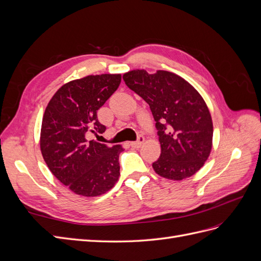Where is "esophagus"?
Returning a JSON list of instances; mask_svg holds the SVG:
<instances>
[{
	"label": "esophagus",
	"instance_id": "esophagus-1",
	"mask_svg": "<svg viewBox=\"0 0 261 261\" xmlns=\"http://www.w3.org/2000/svg\"><path fill=\"white\" fill-rule=\"evenodd\" d=\"M144 141H145L144 136L139 135V137H138V139H137L136 141H133V143H130V146H132L133 148H140V146L144 144Z\"/></svg>",
	"mask_w": 261,
	"mask_h": 261
}]
</instances>
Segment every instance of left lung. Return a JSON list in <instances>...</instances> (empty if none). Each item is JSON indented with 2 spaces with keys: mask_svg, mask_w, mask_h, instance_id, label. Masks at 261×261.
I'll list each match as a JSON object with an SVG mask.
<instances>
[{
  "mask_svg": "<svg viewBox=\"0 0 261 261\" xmlns=\"http://www.w3.org/2000/svg\"><path fill=\"white\" fill-rule=\"evenodd\" d=\"M123 80L152 112L161 145L160 158L152 163L156 174L173 180L194 175L208 159L213 136L209 109L199 92L167 70L135 69Z\"/></svg>",
  "mask_w": 261,
  "mask_h": 261,
  "instance_id": "obj_1",
  "label": "left lung"
}]
</instances>
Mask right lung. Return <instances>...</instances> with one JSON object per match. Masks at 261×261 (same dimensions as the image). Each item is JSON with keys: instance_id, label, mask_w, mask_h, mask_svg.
Masks as SVG:
<instances>
[{"instance_id": "right-lung-1", "label": "right lung", "mask_w": 261, "mask_h": 261, "mask_svg": "<svg viewBox=\"0 0 261 261\" xmlns=\"http://www.w3.org/2000/svg\"><path fill=\"white\" fill-rule=\"evenodd\" d=\"M121 74L90 75L72 81L54 93L42 118L40 148L43 159L62 184L85 197L111 189L120 176V145L109 147L88 140L105 133L97 111L121 84Z\"/></svg>"}]
</instances>
